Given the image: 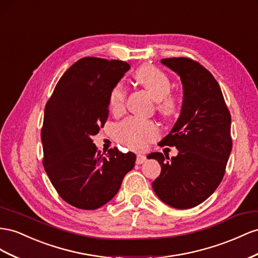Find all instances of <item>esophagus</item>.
<instances>
[{
    "label": "esophagus",
    "mask_w": 258,
    "mask_h": 258,
    "mask_svg": "<svg viewBox=\"0 0 258 258\" xmlns=\"http://www.w3.org/2000/svg\"><path fill=\"white\" fill-rule=\"evenodd\" d=\"M145 161H146V157H145L144 155H142V154H139V155L137 156L136 163H137L138 165H141V164H143Z\"/></svg>",
    "instance_id": "34e87169"
}]
</instances>
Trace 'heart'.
I'll list each match as a JSON object with an SVG mask.
<instances>
[{
    "label": "heart",
    "mask_w": 258,
    "mask_h": 258,
    "mask_svg": "<svg viewBox=\"0 0 258 258\" xmlns=\"http://www.w3.org/2000/svg\"><path fill=\"white\" fill-rule=\"evenodd\" d=\"M134 78L138 85L148 91L156 101V108L167 119L176 117L179 113V101L170 95L171 83L169 78L158 68L151 65H143L136 69ZM126 101V90L121 83H118L109 96V109L114 114L123 110ZM115 138L120 143L134 150H143L151 141L158 137V128L155 122L130 117L116 126Z\"/></svg>",
    "instance_id": "heart-1"
}]
</instances>
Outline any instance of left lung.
<instances>
[{
  "instance_id": "8db88e82",
  "label": "left lung",
  "mask_w": 258,
  "mask_h": 258,
  "mask_svg": "<svg viewBox=\"0 0 258 258\" xmlns=\"http://www.w3.org/2000/svg\"><path fill=\"white\" fill-rule=\"evenodd\" d=\"M161 61L180 77L183 102L175 126L161 141L176 146L178 155L148 156L162 167L152 186L167 205L187 210L210 198L224 178L232 150L231 115L218 82L200 62L186 57Z\"/></svg>"
}]
</instances>
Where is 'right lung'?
I'll list each match as a JSON object with an SVG mask.
<instances>
[{"label":"right lung","mask_w":258,"mask_h":258,"mask_svg":"<svg viewBox=\"0 0 258 258\" xmlns=\"http://www.w3.org/2000/svg\"><path fill=\"white\" fill-rule=\"evenodd\" d=\"M129 69L122 60L83 57L61 76L45 105L44 170L59 197L80 210L105 205L135 167V153L114 148L102 154L91 139L106 122L110 93Z\"/></svg>","instance_id":"1"}]
</instances>
